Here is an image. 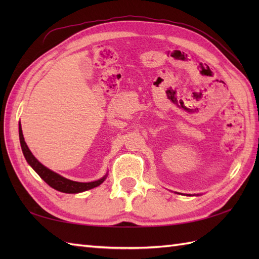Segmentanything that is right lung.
<instances>
[{"mask_svg":"<svg viewBox=\"0 0 259 259\" xmlns=\"http://www.w3.org/2000/svg\"><path fill=\"white\" fill-rule=\"evenodd\" d=\"M19 137H20L22 152H23L25 160L33 168V170H34V171L40 176V177L45 180L49 186L52 187L53 189L61 192H65V194H78V192H83V191L95 188V187L100 186L107 178L108 176L107 174L104 175L102 178L95 181H90V183H79V181H73V180L64 178L61 175L54 172L51 169L47 168L45 164H42L34 156H33V153L29 149V147H27L26 142L24 140L21 123H19Z\"/></svg>","mask_w":259,"mask_h":259,"instance_id":"1","label":"right lung"}]
</instances>
